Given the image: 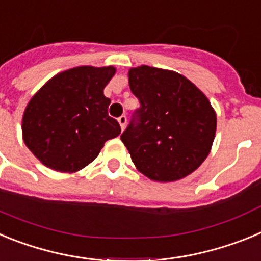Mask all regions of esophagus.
Here are the masks:
<instances>
[{"mask_svg": "<svg viewBox=\"0 0 261 261\" xmlns=\"http://www.w3.org/2000/svg\"><path fill=\"white\" fill-rule=\"evenodd\" d=\"M117 121H119V124H120V126H121V129L125 128V125H126V116H125V115H121V116H120L119 119H117Z\"/></svg>", "mask_w": 261, "mask_h": 261, "instance_id": "obj_1", "label": "esophagus"}]
</instances>
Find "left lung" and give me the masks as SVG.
<instances>
[{
    "label": "left lung",
    "instance_id": "1",
    "mask_svg": "<svg viewBox=\"0 0 261 261\" xmlns=\"http://www.w3.org/2000/svg\"><path fill=\"white\" fill-rule=\"evenodd\" d=\"M128 75L140 107L120 138L137 170L155 181L192 174L208 156L216 135L208 98L171 70L142 65Z\"/></svg>",
    "mask_w": 261,
    "mask_h": 261
}]
</instances>
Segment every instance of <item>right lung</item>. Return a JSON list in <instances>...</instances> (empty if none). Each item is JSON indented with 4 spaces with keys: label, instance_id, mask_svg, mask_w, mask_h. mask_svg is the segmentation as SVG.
I'll list each match as a JSON object with an SVG mask.
<instances>
[{
    "label": "right lung",
    "instance_id": "right-lung-1",
    "mask_svg": "<svg viewBox=\"0 0 261 261\" xmlns=\"http://www.w3.org/2000/svg\"><path fill=\"white\" fill-rule=\"evenodd\" d=\"M114 66H78L55 75L27 105L23 141L47 167L75 172L98 156L106 141L120 135L108 116L111 100L103 94Z\"/></svg>",
    "mask_w": 261,
    "mask_h": 261
}]
</instances>
